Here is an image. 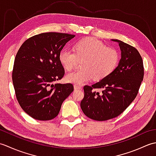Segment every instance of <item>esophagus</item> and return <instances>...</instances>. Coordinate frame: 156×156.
I'll list each match as a JSON object with an SVG mask.
<instances>
[{
    "mask_svg": "<svg viewBox=\"0 0 156 156\" xmlns=\"http://www.w3.org/2000/svg\"><path fill=\"white\" fill-rule=\"evenodd\" d=\"M82 87H80V86H78V85H74V90H80L81 89Z\"/></svg>",
    "mask_w": 156,
    "mask_h": 156,
    "instance_id": "34e87169",
    "label": "esophagus"
}]
</instances>
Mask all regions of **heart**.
<instances>
[{"label": "heart", "mask_w": 156, "mask_h": 156, "mask_svg": "<svg viewBox=\"0 0 156 156\" xmlns=\"http://www.w3.org/2000/svg\"><path fill=\"white\" fill-rule=\"evenodd\" d=\"M120 54L117 49L107 47L95 38H86L76 43L74 51L62 49L59 54V61L66 70L69 71L77 64L78 60L83 69L69 73L66 81L76 85H82L94 78L101 80L107 78L117 68Z\"/></svg>", "instance_id": "b5f03b06"}]
</instances>
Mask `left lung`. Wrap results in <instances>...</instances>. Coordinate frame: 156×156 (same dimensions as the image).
<instances>
[{
    "mask_svg": "<svg viewBox=\"0 0 156 156\" xmlns=\"http://www.w3.org/2000/svg\"><path fill=\"white\" fill-rule=\"evenodd\" d=\"M121 59L115 70L107 78L92 86L84 87V97L80 102L88 118L103 121L121 115L137 97L144 79L143 60L136 48L118 39ZM97 88H104L100 94Z\"/></svg>",
    "mask_w": 156,
    "mask_h": 156,
    "instance_id": "left-lung-1",
    "label": "left lung"
}]
</instances>
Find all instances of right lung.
<instances>
[{"label": "right lung", "instance_id": "obj_1", "mask_svg": "<svg viewBox=\"0 0 156 156\" xmlns=\"http://www.w3.org/2000/svg\"><path fill=\"white\" fill-rule=\"evenodd\" d=\"M74 35L43 33L27 39L15 56L12 83L19 103L26 113L39 121L54 119L62 102L74 91L71 83L55 84L65 70L59 54Z\"/></svg>", "mask_w": 156, "mask_h": 156}]
</instances>
